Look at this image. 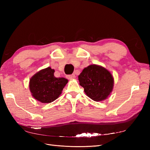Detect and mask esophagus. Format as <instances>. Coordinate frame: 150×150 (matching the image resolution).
Here are the masks:
<instances>
[{"label":"esophagus","mask_w":150,"mask_h":150,"mask_svg":"<svg viewBox=\"0 0 150 150\" xmlns=\"http://www.w3.org/2000/svg\"><path fill=\"white\" fill-rule=\"evenodd\" d=\"M67 79H69V80H73V79H75V75L74 74L73 75H69L67 76Z\"/></svg>","instance_id":"1"}]
</instances>
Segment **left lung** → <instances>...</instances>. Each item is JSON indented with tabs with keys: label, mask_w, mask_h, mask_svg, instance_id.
<instances>
[{
	"label": "left lung",
	"mask_w": 150,
	"mask_h": 150,
	"mask_svg": "<svg viewBox=\"0 0 150 150\" xmlns=\"http://www.w3.org/2000/svg\"><path fill=\"white\" fill-rule=\"evenodd\" d=\"M79 81L86 95L96 102L106 100L114 86V79L110 71L97 64L84 68L79 75Z\"/></svg>",
	"instance_id": "1"
}]
</instances>
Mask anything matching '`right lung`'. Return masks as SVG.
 <instances>
[{
    "label": "right lung",
    "mask_w": 150,
    "mask_h": 150,
    "mask_svg": "<svg viewBox=\"0 0 150 150\" xmlns=\"http://www.w3.org/2000/svg\"><path fill=\"white\" fill-rule=\"evenodd\" d=\"M55 70L47 67L40 70L30 79L29 88L31 95L42 103H50L59 98L63 88L68 82L65 78H56Z\"/></svg>",
    "instance_id": "obj_1"
}]
</instances>
